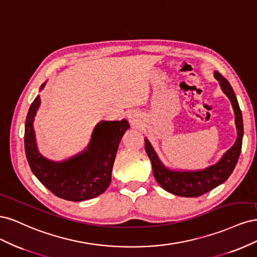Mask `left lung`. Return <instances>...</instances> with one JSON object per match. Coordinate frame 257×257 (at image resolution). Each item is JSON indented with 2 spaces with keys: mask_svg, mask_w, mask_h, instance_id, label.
Here are the masks:
<instances>
[{
  "mask_svg": "<svg viewBox=\"0 0 257 257\" xmlns=\"http://www.w3.org/2000/svg\"><path fill=\"white\" fill-rule=\"evenodd\" d=\"M214 77L215 79L219 80L223 92L230 99L232 108L235 110L238 133L236 143L224 154L219 163L205 170H198V172H173L162 164L150 143L148 142V139H145V149L151 161L155 180L163 189L178 196L198 197L226 181L234 170L241 152L243 121L237 97L229 82L219 72H214Z\"/></svg>",
  "mask_w": 257,
  "mask_h": 257,
  "instance_id": "1",
  "label": "left lung"
}]
</instances>
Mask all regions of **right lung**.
<instances>
[{"label": "right lung", "instance_id": "1", "mask_svg": "<svg viewBox=\"0 0 257 257\" xmlns=\"http://www.w3.org/2000/svg\"><path fill=\"white\" fill-rule=\"evenodd\" d=\"M44 88V84L42 85ZM37 96L31 104L26 119L25 149L33 174L54 195L72 201L94 198L111 182V172L121 138L130 127L126 120L104 121L93 131L87 150L67 161L56 163L38 152L33 119L40 106Z\"/></svg>", "mask_w": 257, "mask_h": 257}]
</instances>
